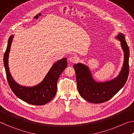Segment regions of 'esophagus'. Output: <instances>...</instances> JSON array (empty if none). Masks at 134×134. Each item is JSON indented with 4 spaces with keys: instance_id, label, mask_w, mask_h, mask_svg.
<instances>
[{
    "instance_id": "esophagus-1",
    "label": "esophagus",
    "mask_w": 134,
    "mask_h": 134,
    "mask_svg": "<svg viewBox=\"0 0 134 134\" xmlns=\"http://www.w3.org/2000/svg\"><path fill=\"white\" fill-rule=\"evenodd\" d=\"M69 60L71 62V63H77L78 62V57L77 56L75 55H72L71 57H70L69 58Z\"/></svg>"
}]
</instances>
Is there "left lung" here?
Listing matches in <instances>:
<instances>
[{
    "label": "left lung",
    "mask_w": 134,
    "mask_h": 134,
    "mask_svg": "<svg viewBox=\"0 0 134 134\" xmlns=\"http://www.w3.org/2000/svg\"><path fill=\"white\" fill-rule=\"evenodd\" d=\"M116 38L121 42V47L124 52L123 67L116 78L107 82L97 83L92 78L91 72L86 65L81 63L74 65L79 94L89 102L101 103L109 100L122 89L126 82L130 70V50L122 34L120 33Z\"/></svg>",
    "instance_id": "1"
}]
</instances>
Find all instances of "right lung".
I'll return each instance as SVG.
<instances>
[{
	"mask_svg": "<svg viewBox=\"0 0 134 134\" xmlns=\"http://www.w3.org/2000/svg\"><path fill=\"white\" fill-rule=\"evenodd\" d=\"M13 35L9 38L7 48L3 57V63L5 68L6 78L11 90L19 99L31 105H44L49 102L55 96L57 83L60 74L67 67V58H64L56 62L41 83L34 87L20 86L13 80L9 70L8 57Z\"/></svg>",
	"mask_w": 134,
	"mask_h": 134,
	"instance_id": "1",
	"label": "right lung"
}]
</instances>
